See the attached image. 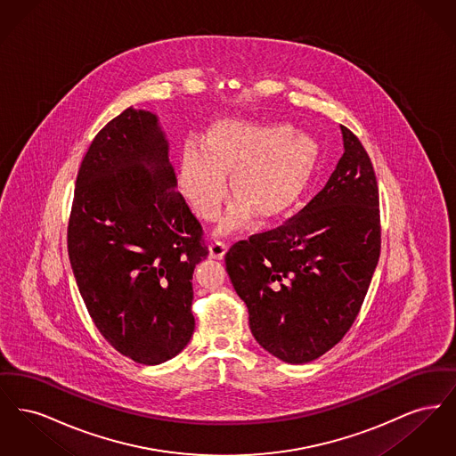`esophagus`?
Wrapping results in <instances>:
<instances>
[{
  "instance_id": "esophagus-1",
  "label": "esophagus",
  "mask_w": 456,
  "mask_h": 456,
  "mask_svg": "<svg viewBox=\"0 0 456 456\" xmlns=\"http://www.w3.org/2000/svg\"><path fill=\"white\" fill-rule=\"evenodd\" d=\"M225 251H227V242L224 240H214L210 244V256L216 260H220L225 255Z\"/></svg>"
}]
</instances>
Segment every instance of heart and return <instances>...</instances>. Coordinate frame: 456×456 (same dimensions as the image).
Segmentation results:
<instances>
[{
	"mask_svg": "<svg viewBox=\"0 0 456 456\" xmlns=\"http://www.w3.org/2000/svg\"><path fill=\"white\" fill-rule=\"evenodd\" d=\"M316 160L309 136L287 125L222 119L207 134L205 147L190 140L179 169V190L196 216L217 220L229 195L227 174L238 201L222 224L231 231L251 216H281L301 196Z\"/></svg>",
	"mask_w": 456,
	"mask_h": 456,
	"instance_id": "obj_1",
	"label": "heart"
}]
</instances>
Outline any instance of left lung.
<instances>
[{"label":"left lung","mask_w":456,"mask_h":456,"mask_svg":"<svg viewBox=\"0 0 456 456\" xmlns=\"http://www.w3.org/2000/svg\"><path fill=\"white\" fill-rule=\"evenodd\" d=\"M340 128L346 152L325 188L275 229L225 253L251 333L289 364L311 362L346 337L381 253L376 174L359 138Z\"/></svg>","instance_id":"1"}]
</instances>
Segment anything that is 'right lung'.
Here are the masks:
<instances>
[{"instance_id":"obj_1","label":"right lung","mask_w":456,"mask_h":456,"mask_svg":"<svg viewBox=\"0 0 456 456\" xmlns=\"http://www.w3.org/2000/svg\"><path fill=\"white\" fill-rule=\"evenodd\" d=\"M175 186L157 118L128 108L90 143L68 218L69 263L94 325L145 366L190 342L193 270L210 253Z\"/></svg>"}]
</instances>
